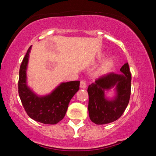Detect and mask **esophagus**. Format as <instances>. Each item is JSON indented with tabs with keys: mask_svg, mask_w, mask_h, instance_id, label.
<instances>
[{
	"mask_svg": "<svg viewBox=\"0 0 156 156\" xmlns=\"http://www.w3.org/2000/svg\"><path fill=\"white\" fill-rule=\"evenodd\" d=\"M80 88L82 89H85L87 87V84L84 80H81L80 81Z\"/></svg>",
	"mask_w": 156,
	"mask_h": 156,
	"instance_id": "esophagus-1",
	"label": "esophagus"
}]
</instances>
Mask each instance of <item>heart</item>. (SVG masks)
<instances>
[{"mask_svg":"<svg viewBox=\"0 0 156 156\" xmlns=\"http://www.w3.org/2000/svg\"><path fill=\"white\" fill-rule=\"evenodd\" d=\"M105 56V54H102L101 55L98 57V60H101L102 58ZM115 60L113 59L112 57H109L107 58L106 59L102 60L100 63V65L98 67L96 72V75L97 76H102L109 73L112 70L115 65Z\"/></svg>","mask_w":156,"mask_h":156,"instance_id":"heart-1","label":"heart"}]
</instances>
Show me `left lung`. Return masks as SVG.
I'll list each match as a JSON object with an SVG mask.
<instances>
[{"label": "left lung", "instance_id": "left-lung-1", "mask_svg": "<svg viewBox=\"0 0 156 156\" xmlns=\"http://www.w3.org/2000/svg\"><path fill=\"white\" fill-rule=\"evenodd\" d=\"M122 73H110L89 84L88 110L89 118L96 125L118 120L125 112L131 95V76L128 63L120 69ZM114 88L115 96L107 98L105 91Z\"/></svg>", "mask_w": 156, "mask_h": 156}]
</instances>
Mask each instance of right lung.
<instances>
[{
  "label": "right lung",
  "mask_w": 156,
  "mask_h": 156,
  "mask_svg": "<svg viewBox=\"0 0 156 156\" xmlns=\"http://www.w3.org/2000/svg\"><path fill=\"white\" fill-rule=\"evenodd\" d=\"M31 46L21 63L18 80V94L25 112L37 122L55 125L65 117L69 103L79 90L80 81L60 83L51 93L39 96L27 85V69Z\"/></svg>",
  "instance_id": "add662e5"
}]
</instances>
